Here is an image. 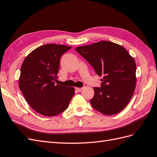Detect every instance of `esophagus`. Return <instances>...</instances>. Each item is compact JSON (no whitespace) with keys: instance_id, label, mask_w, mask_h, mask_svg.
Listing matches in <instances>:
<instances>
[{"instance_id":"34e87169","label":"esophagus","mask_w":157,"mask_h":157,"mask_svg":"<svg viewBox=\"0 0 157 157\" xmlns=\"http://www.w3.org/2000/svg\"><path fill=\"white\" fill-rule=\"evenodd\" d=\"M75 90H77V92H81L82 91V88H78V87H77V88H75Z\"/></svg>"}]
</instances>
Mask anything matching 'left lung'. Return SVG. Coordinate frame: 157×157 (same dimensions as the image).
Segmentation results:
<instances>
[{"instance_id": "obj_1", "label": "left lung", "mask_w": 157, "mask_h": 157, "mask_svg": "<svg viewBox=\"0 0 157 157\" xmlns=\"http://www.w3.org/2000/svg\"><path fill=\"white\" fill-rule=\"evenodd\" d=\"M88 61L99 76L101 87H94L92 106L105 115L124 109L134 94L136 84V64L124 47L107 40L75 48Z\"/></svg>"}]
</instances>
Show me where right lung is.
Returning <instances> with one entry per match:
<instances>
[{
    "instance_id": "1",
    "label": "right lung",
    "mask_w": 157,
    "mask_h": 157,
    "mask_svg": "<svg viewBox=\"0 0 157 157\" xmlns=\"http://www.w3.org/2000/svg\"><path fill=\"white\" fill-rule=\"evenodd\" d=\"M71 46L48 44L38 47L23 61L19 87L27 103L42 115L54 117L63 112L75 88L56 84L61 56Z\"/></svg>"
}]
</instances>
